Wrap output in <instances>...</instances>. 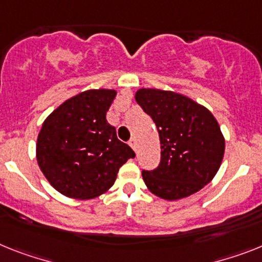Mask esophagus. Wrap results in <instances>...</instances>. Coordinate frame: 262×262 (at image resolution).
I'll use <instances>...</instances> for the list:
<instances>
[{"instance_id": "1", "label": "esophagus", "mask_w": 262, "mask_h": 262, "mask_svg": "<svg viewBox=\"0 0 262 262\" xmlns=\"http://www.w3.org/2000/svg\"><path fill=\"white\" fill-rule=\"evenodd\" d=\"M129 144H130V146H132V149H133V150L137 151V141H136V138H132Z\"/></svg>"}]
</instances>
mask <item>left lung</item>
Wrapping results in <instances>:
<instances>
[{"instance_id":"left-lung-1","label":"left lung","mask_w":262,"mask_h":262,"mask_svg":"<svg viewBox=\"0 0 262 262\" xmlns=\"http://www.w3.org/2000/svg\"><path fill=\"white\" fill-rule=\"evenodd\" d=\"M137 104L155 121L161 162L142 179L160 199L176 201L201 190L219 172L225 138L216 117L204 105L170 90L142 88Z\"/></svg>"}]
</instances>
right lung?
Returning <instances> with one entry per match:
<instances>
[{
    "mask_svg": "<svg viewBox=\"0 0 262 262\" xmlns=\"http://www.w3.org/2000/svg\"><path fill=\"white\" fill-rule=\"evenodd\" d=\"M116 96L114 89L85 90L43 121L37 138V162L61 194L77 200L98 197L113 186L118 169L136 156L106 121Z\"/></svg>",
    "mask_w": 262,
    "mask_h": 262,
    "instance_id": "add662e5",
    "label": "right lung"
}]
</instances>
